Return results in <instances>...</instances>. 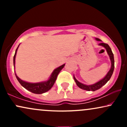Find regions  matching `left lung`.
I'll return each mask as SVG.
<instances>
[{
	"mask_svg": "<svg viewBox=\"0 0 127 127\" xmlns=\"http://www.w3.org/2000/svg\"><path fill=\"white\" fill-rule=\"evenodd\" d=\"M96 40L97 41H101L100 39L98 38H95ZM100 46H103L104 48L106 49V51H107V54H108L109 57H110V60L111 61V67H110V69L109 70L108 73H107V75H106V76L104 77V78L102 79L101 80H100L98 82H96L95 84H93V85H84V84H82V83L79 82L78 81H77L76 79L75 78V76H73V78L75 79V81L76 84V85L79 87L80 88L82 89V90H87V91H95L96 90H98L100 88H101L103 85H104L105 84L109 81L110 78H111L112 74H113V70H114V67H115V61H114V57H113V54L112 51V49L110 48V46H109L108 44H106V43H102V42H100L98 44Z\"/></svg>",
	"mask_w": 127,
	"mask_h": 127,
	"instance_id": "8db88e82",
	"label": "left lung"
}]
</instances>
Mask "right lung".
I'll return each instance as SVG.
<instances>
[{
    "label": "right lung",
    "mask_w": 127,
    "mask_h": 127,
    "mask_svg": "<svg viewBox=\"0 0 127 127\" xmlns=\"http://www.w3.org/2000/svg\"><path fill=\"white\" fill-rule=\"evenodd\" d=\"M18 46L17 47V49L15 51V55L14 56V65L15 67V56L17 54V49H18ZM65 64H64L63 65H61V66L59 67L58 68H55L54 70L53 71V72L52 73L51 75L50 78L48 81H45V82H38V83H29L26 81H23L21 79H20L17 76V75L15 74L16 78H17V80L18 81V82H20V84L24 87V88H26V90H27L28 91L32 92V93H34V94H42V93H44L49 91L51 88H52V86L54 85V83L56 81V79L57 78V76L59 75V73L62 70V69L64 67Z\"/></svg>",
    "instance_id": "add662e5"
}]
</instances>
